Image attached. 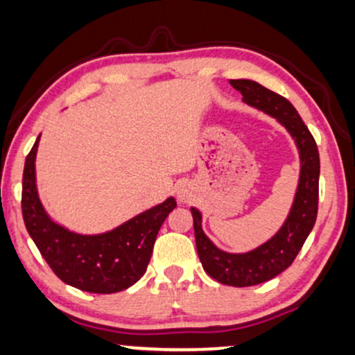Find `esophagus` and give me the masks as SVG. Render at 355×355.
I'll return each mask as SVG.
<instances>
[{"label":"esophagus","instance_id":"1","mask_svg":"<svg viewBox=\"0 0 355 355\" xmlns=\"http://www.w3.org/2000/svg\"><path fill=\"white\" fill-rule=\"evenodd\" d=\"M179 200H181V202H187L189 199H187V196L186 194H184V192H179Z\"/></svg>","mask_w":355,"mask_h":355}]
</instances>
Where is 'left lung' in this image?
I'll return each instance as SVG.
<instances>
[{
	"label": "left lung",
	"instance_id": "left-lung-1",
	"mask_svg": "<svg viewBox=\"0 0 355 355\" xmlns=\"http://www.w3.org/2000/svg\"><path fill=\"white\" fill-rule=\"evenodd\" d=\"M230 85L243 94V103L262 110L284 125L300 155V178L288 217L279 232L256 250L239 254L218 250L202 230V214L191 207L196 246L205 272L220 284L251 287L284 272L315 227L318 215L320 155L315 138L290 101L252 80H230Z\"/></svg>",
	"mask_w": 355,
	"mask_h": 355
}]
</instances>
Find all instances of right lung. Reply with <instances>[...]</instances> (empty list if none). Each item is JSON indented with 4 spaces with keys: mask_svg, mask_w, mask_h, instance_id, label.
<instances>
[{
    "mask_svg": "<svg viewBox=\"0 0 355 355\" xmlns=\"http://www.w3.org/2000/svg\"><path fill=\"white\" fill-rule=\"evenodd\" d=\"M27 155L22 174V217L50 269L63 282L91 293L122 292L146 272L161 225L176 209L174 197L141 211L110 232L81 234L53 222L37 194L35 155Z\"/></svg>",
    "mask_w": 355,
    "mask_h": 355,
    "instance_id": "right-lung-1",
    "label": "right lung"
}]
</instances>
